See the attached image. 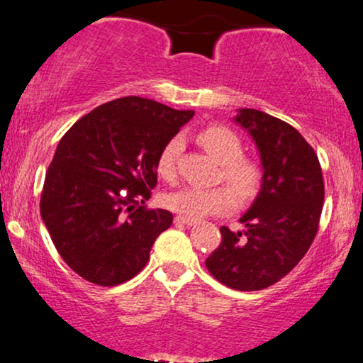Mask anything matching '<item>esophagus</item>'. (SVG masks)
Here are the masks:
<instances>
[{
	"instance_id": "esophagus-1",
	"label": "esophagus",
	"mask_w": 363,
	"mask_h": 363,
	"mask_svg": "<svg viewBox=\"0 0 363 363\" xmlns=\"http://www.w3.org/2000/svg\"><path fill=\"white\" fill-rule=\"evenodd\" d=\"M174 223H178V225L192 226V225H195V219L186 218V216H177V218H174Z\"/></svg>"
}]
</instances>
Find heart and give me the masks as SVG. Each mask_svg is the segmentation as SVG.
Returning a JSON list of instances; mask_svg holds the SVG:
<instances>
[{
	"instance_id": "heart-1",
	"label": "heart",
	"mask_w": 363,
	"mask_h": 363,
	"mask_svg": "<svg viewBox=\"0 0 363 363\" xmlns=\"http://www.w3.org/2000/svg\"><path fill=\"white\" fill-rule=\"evenodd\" d=\"M199 140L203 149L223 164V178L242 197L255 194L260 183V171L252 161L242 157L243 144L231 128L223 125H211L199 133ZM183 149L180 135L171 137L162 145L156 157L157 174L166 182L177 178V162ZM162 202L168 209L186 216V218H203V216L223 214L233 209L235 195L228 186L214 189H199V186H183L177 192L166 194Z\"/></svg>"
}]
</instances>
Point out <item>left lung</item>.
Instances as JSON below:
<instances>
[{
	"label": "left lung",
	"mask_w": 363,
	"mask_h": 363,
	"mask_svg": "<svg viewBox=\"0 0 363 363\" xmlns=\"http://www.w3.org/2000/svg\"><path fill=\"white\" fill-rule=\"evenodd\" d=\"M235 121L254 138L262 186L240 218L245 231L221 226V243L206 260L219 283L257 291L278 283L302 260L319 228L324 182L319 160L298 130L259 109H238Z\"/></svg>",
	"instance_id": "1"
}]
</instances>
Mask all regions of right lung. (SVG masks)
I'll use <instances>...</instances> for the list:
<instances>
[{
	"label": "right lung",
	"mask_w": 363,
	"mask_h": 363,
	"mask_svg": "<svg viewBox=\"0 0 363 363\" xmlns=\"http://www.w3.org/2000/svg\"><path fill=\"white\" fill-rule=\"evenodd\" d=\"M194 116L128 96L92 109L65 133L48 168L40 216L65 262L80 278L116 286L138 274L173 223L147 209L156 157Z\"/></svg>",
	"instance_id": "obj_1"
}]
</instances>
